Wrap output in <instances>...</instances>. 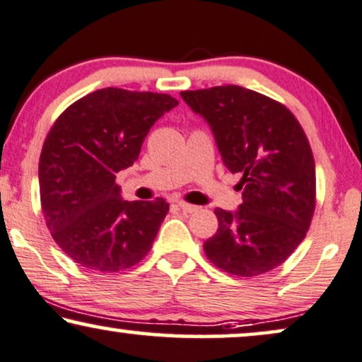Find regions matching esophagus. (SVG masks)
Instances as JSON below:
<instances>
[{
    "label": "esophagus",
    "mask_w": 362,
    "mask_h": 362,
    "mask_svg": "<svg viewBox=\"0 0 362 362\" xmlns=\"http://www.w3.org/2000/svg\"><path fill=\"white\" fill-rule=\"evenodd\" d=\"M178 209L184 210L185 214H194V211H199L200 206L192 205V204H187V202H178Z\"/></svg>",
    "instance_id": "1"
}]
</instances>
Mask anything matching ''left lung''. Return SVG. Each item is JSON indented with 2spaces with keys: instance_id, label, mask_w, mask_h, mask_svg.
Instances as JSON below:
<instances>
[{
  "instance_id": "8db88e82",
  "label": "left lung",
  "mask_w": 362,
  "mask_h": 362,
  "mask_svg": "<svg viewBox=\"0 0 362 362\" xmlns=\"http://www.w3.org/2000/svg\"><path fill=\"white\" fill-rule=\"evenodd\" d=\"M180 95L210 124L228 170L242 175L243 204L235 214L215 210L206 258L235 276L272 272L305 240L315 214V157L301 124L286 105L240 86Z\"/></svg>"
}]
</instances>
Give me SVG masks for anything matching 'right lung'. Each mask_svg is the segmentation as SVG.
Here are the masks:
<instances>
[{"instance_id":"add662e5","label":"right lung","mask_w":362,"mask_h":362,"mask_svg":"<svg viewBox=\"0 0 362 362\" xmlns=\"http://www.w3.org/2000/svg\"><path fill=\"white\" fill-rule=\"evenodd\" d=\"M177 104L168 94L105 88L52 124L40 157L41 209L54 242L79 267L117 273L151 252L168 204L122 200L115 173L137 160L152 125Z\"/></svg>"}]
</instances>
